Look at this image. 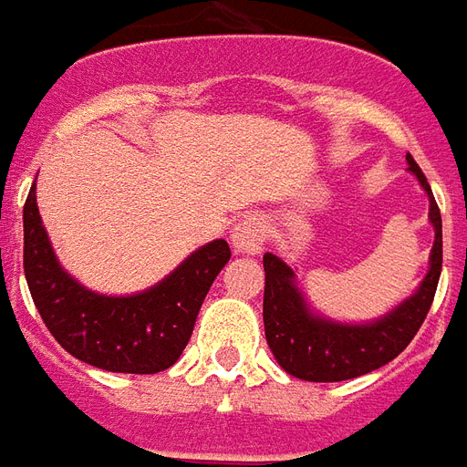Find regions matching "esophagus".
Segmentation results:
<instances>
[{"label": "esophagus", "mask_w": 467, "mask_h": 467, "mask_svg": "<svg viewBox=\"0 0 467 467\" xmlns=\"http://www.w3.org/2000/svg\"><path fill=\"white\" fill-rule=\"evenodd\" d=\"M268 231L264 219L258 216H246L241 219L231 231V241H234V248L241 251V254H258L264 248V241H266Z\"/></svg>", "instance_id": "1"}]
</instances>
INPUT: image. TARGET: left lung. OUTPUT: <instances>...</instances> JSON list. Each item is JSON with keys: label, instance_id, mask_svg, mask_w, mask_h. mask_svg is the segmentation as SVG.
Instances as JSON below:
<instances>
[{"label": "left lung", "instance_id": "left-lung-1", "mask_svg": "<svg viewBox=\"0 0 467 467\" xmlns=\"http://www.w3.org/2000/svg\"><path fill=\"white\" fill-rule=\"evenodd\" d=\"M406 159L408 169L415 173V179L420 182L431 199L428 219L435 229L431 268L423 284L410 298L378 321L358 323V326L336 323L313 313L296 285L294 268L285 266L274 254H266L264 256V271H266L264 328H266L268 348L285 373L313 383H336V380L366 376L370 370L390 363L398 353H403L418 328L423 326L443 268V221L425 173L413 161V156L408 154Z\"/></svg>", "mask_w": 467, "mask_h": 467}]
</instances>
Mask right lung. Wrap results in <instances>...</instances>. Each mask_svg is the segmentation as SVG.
<instances>
[{"label": "right lung", "instance_id": "add662e5", "mask_svg": "<svg viewBox=\"0 0 467 467\" xmlns=\"http://www.w3.org/2000/svg\"><path fill=\"white\" fill-rule=\"evenodd\" d=\"M34 192L32 186L24 203V275L36 311L61 348L111 373L171 368L192 338L213 278L229 264V244L216 238L201 246L141 294H94L59 266Z\"/></svg>", "mask_w": 467, "mask_h": 467}]
</instances>
